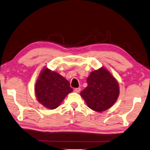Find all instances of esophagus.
Returning <instances> with one entry per match:
<instances>
[{
    "mask_svg": "<svg viewBox=\"0 0 150 150\" xmlns=\"http://www.w3.org/2000/svg\"><path fill=\"white\" fill-rule=\"evenodd\" d=\"M81 91V88H74L73 89V91H74L75 92H79Z\"/></svg>",
    "mask_w": 150,
    "mask_h": 150,
    "instance_id": "1",
    "label": "esophagus"
}]
</instances>
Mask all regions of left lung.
<instances>
[{
  "mask_svg": "<svg viewBox=\"0 0 150 150\" xmlns=\"http://www.w3.org/2000/svg\"><path fill=\"white\" fill-rule=\"evenodd\" d=\"M87 86L81 96L91 110L102 112L111 107L119 94L117 81L105 68L91 72L86 80Z\"/></svg>",
  "mask_w": 150,
  "mask_h": 150,
  "instance_id": "obj_1",
  "label": "left lung"
}]
</instances>
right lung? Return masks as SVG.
<instances>
[{"instance_id": "obj_1", "label": "right lung", "mask_w": 150, "mask_h": 150, "mask_svg": "<svg viewBox=\"0 0 150 150\" xmlns=\"http://www.w3.org/2000/svg\"><path fill=\"white\" fill-rule=\"evenodd\" d=\"M72 91L69 81L47 68L40 73L35 85L38 101L50 110L58 108L65 97Z\"/></svg>"}]
</instances>
